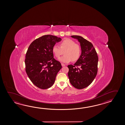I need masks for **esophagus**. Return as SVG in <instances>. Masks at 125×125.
Instances as JSON below:
<instances>
[{
	"mask_svg": "<svg viewBox=\"0 0 125 125\" xmlns=\"http://www.w3.org/2000/svg\"><path fill=\"white\" fill-rule=\"evenodd\" d=\"M62 66H66V65L65 64H64L63 63H62Z\"/></svg>",
	"mask_w": 125,
	"mask_h": 125,
	"instance_id": "34e87169",
	"label": "esophagus"
}]
</instances>
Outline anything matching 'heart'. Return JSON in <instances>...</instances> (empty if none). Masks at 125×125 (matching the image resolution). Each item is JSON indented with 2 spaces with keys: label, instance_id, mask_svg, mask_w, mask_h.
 I'll use <instances>...</instances> for the list:
<instances>
[{
  "label": "heart",
  "instance_id": "heart-1",
  "mask_svg": "<svg viewBox=\"0 0 125 125\" xmlns=\"http://www.w3.org/2000/svg\"><path fill=\"white\" fill-rule=\"evenodd\" d=\"M52 52L57 58H59L64 53L65 55L59 60L62 62L68 63L72 60L75 62L79 59L81 49L80 45L74 41L66 39L60 43V46L57 45H53Z\"/></svg>",
  "mask_w": 125,
  "mask_h": 125
}]
</instances>
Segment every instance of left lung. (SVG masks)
Instances as JSON below:
<instances>
[{
	"instance_id": "left-lung-1",
	"label": "left lung",
	"mask_w": 125,
	"mask_h": 125,
	"mask_svg": "<svg viewBox=\"0 0 125 125\" xmlns=\"http://www.w3.org/2000/svg\"><path fill=\"white\" fill-rule=\"evenodd\" d=\"M71 37L80 42L82 52L80 58L73 65L67 66L68 75L71 84L76 88L81 89L90 85L96 77L98 57L90 42L80 36Z\"/></svg>"
}]
</instances>
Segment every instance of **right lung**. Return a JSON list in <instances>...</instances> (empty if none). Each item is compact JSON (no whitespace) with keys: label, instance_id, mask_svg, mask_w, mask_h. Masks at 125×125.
Segmentation results:
<instances>
[{"label":"right lung","instance_id":"obj_1","mask_svg":"<svg viewBox=\"0 0 125 125\" xmlns=\"http://www.w3.org/2000/svg\"><path fill=\"white\" fill-rule=\"evenodd\" d=\"M61 40L55 36L45 35L35 39L29 45L24 61L25 71L38 88H51L62 68L61 64L53 58L52 52L53 45Z\"/></svg>","mask_w":125,"mask_h":125}]
</instances>
